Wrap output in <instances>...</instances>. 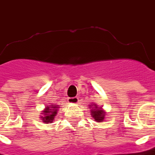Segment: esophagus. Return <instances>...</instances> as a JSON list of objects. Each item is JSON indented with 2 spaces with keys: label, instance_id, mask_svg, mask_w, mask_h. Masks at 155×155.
<instances>
[{
  "label": "esophagus",
  "instance_id": "34e87169",
  "mask_svg": "<svg viewBox=\"0 0 155 155\" xmlns=\"http://www.w3.org/2000/svg\"><path fill=\"white\" fill-rule=\"evenodd\" d=\"M78 97H70V98H68V102L71 103V104H77V103H78Z\"/></svg>",
  "mask_w": 155,
  "mask_h": 155
}]
</instances>
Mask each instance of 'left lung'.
I'll use <instances>...</instances> for the list:
<instances>
[{
	"instance_id": "1",
	"label": "left lung",
	"mask_w": 155,
	"mask_h": 155,
	"mask_svg": "<svg viewBox=\"0 0 155 155\" xmlns=\"http://www.w3.org/2000/svg\"><path fill=\"white\" fill-rule=\"evenodd\" d=\"M90 106L91 107L92 105H90ZM91 109H92V111H91L92 114H91V115H92V117L95 119V121H97V122H103V120H104L105 119L106 113L101 109V107H95L94 108Z\"/></svg>"
}]
</instances>
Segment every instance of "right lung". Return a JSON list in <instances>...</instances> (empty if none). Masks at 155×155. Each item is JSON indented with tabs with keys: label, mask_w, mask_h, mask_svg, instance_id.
Here are the masks:
<instances>
[{
	"label": "right lung",
	"mask_w": 155,
	"mask_h": 155,
	"mask_svg": "<svg viewBox=\"0 0 155 155\" xmlns=\"http://www.w3.org/2000/svg\"><path fill=\"white\" fill-rule=\"evenodd\" d=\"M60 107L55 106V105L52 104L51 107H46V108L42 111V116L41 117L42 122L45 124H49L53 122V120L55 118L56 114H57V110Z\"/></svg>",
	"instance_id": "1"
}]
</instances>
